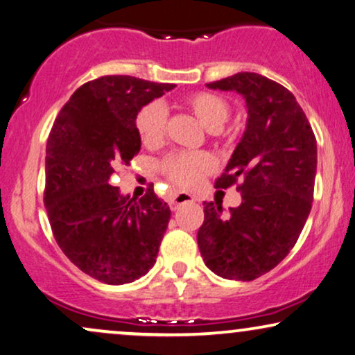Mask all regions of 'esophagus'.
Listing matches in <instances>:
<instances>
[{
	"instance_id": "34e87169",
	"label": "esophagus",
	"mask_w": 355,
	"mask_h": 355,
	"mask_svg": "<svg viewBox=\"0 0 355 355\" xmlns=\"http://www.w3.org/2000/svg\"><path fill=\"white\" fill-rule=\"evenodd\" d=\"M193 201H195V198H193L190 193L180 191V193H175V195L168 196V205L173 211L177 209V207L180 205H185V202H193Z\"/></svg>"
}]
</instances>
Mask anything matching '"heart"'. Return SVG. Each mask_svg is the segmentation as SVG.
I'll return each instance as SVG.
<instances>
[{
    "mask_svg": "<svg viewBox=\"0 0 355 355\" xmlns=\"http://www.w3.org/2000/svg\"><path fill=\"white\" fill-rule=\"evenodd\" d=\"M183 107L201 125H205L214 138L229 143L232 139L230 131H224L222 126L230 116V103L219 94L195 92L185 97ZM136 131L146 148L155 149L164 144L167 135V110L162 103L150 102L144 105L136 115ZM160 172L170 183L178 188H195L205 180L214 168L211 155L206 153H175L165 157L159 165Z\"/></svg>",
    "mask_w": 355,
    "mask_h": 355,
    "instance_id": "b5f03b06",
    "label": "heart"
}]
</instances>
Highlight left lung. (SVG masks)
<instances>
[{"label": "left lung", "mask_w": 355, "mask_h": 355, "mask_svg": "<svg viewBox=\"0 0 355 355\" xmlns=\"http://www.w3.org/2000/svg\"><path fill=\"white\" fill-rule=\"evenodd\" d=\"M245 97L248 121L216 188L237 185L242 205L224 214L202 202L198 247L206 266L224 279L253 281L284 259L313 202L316 138L294 94L257 73L206 84Z\"/></svg>", "instance_id": "8db88e82"}]
</instances>
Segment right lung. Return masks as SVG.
<instances>
[{
    "label": "right lung",
    "mask_w": 355,
    "mask_h": 355,
    "mask_svg": "<svg viewBox=\"0 0 355 355\" xmlns=\"http://www.w3.org/2000/svg\"><path fill=\"white\" fill-rule=\"evenodd\" d=\"M133 76L83 84L56 116L46 141L44 202L63 253L94 279L128 284L154 266L170 220L167 202L149 187L143 198L112 185L139 153L136 115L172 91Z\"/></svg>",
    "instance_id": "right-lung-1"
}]
</instances>
